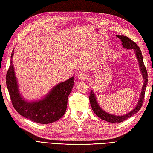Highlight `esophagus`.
I'll return each mask as SVG.
<instances>
[{
  "mask_svg": "<svg viewBox=\"0 0 153 153\" xmlns=\"http://www.w3.org/2000/svg\"><path fill=\"white\" fill-rule=\"evenodd\" d=\"M77 77L81 80H85L87 78V76L85 74L83 73H80L78 75H77Z\"/></svg>",
  "mask_w": 153,
  "mask_h": 153,
  "instance_id": "obj_1",
  "label": "esophagus"
}]
</instances>
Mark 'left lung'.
I'll return each mask as SVG.
<instances>
[{
  "label": "left lung",
  "mask_w": 153,
  "mask_h": 153,
  "mask_svg": "<svg viewBox=\"0 0 153 153\" xmlns=\"http://www.w3.org/2000/svg\"><path fill=\"white\" fill-rule=\"evenodd\" d=\"M116 36L118 37L122 41V44L123 45V48H126V49H133L134 50V53L135 54V56L137 58L139 63V67L140 69L141 74L142 75L143 79V84L141 92L139 96V99L138 100V102L137 105L135 106V108L131 110L130 112L124 115L118 116L114 115L112 114H110L108 112H106L105 110L101 108V107L99 105L98 101H97V97L95 93L93 92V90H91L90 95H89V100L91 103V106L92 107V109L93 110L94 113L95 114L99 117L100 119L108 122L111 123H120L122 122L124 120L129 118V117H131L135 114L137 113L142 106V104L143 103V99L145 97V93L146 90V87H147V82H148V76H147V71L146 70V68L145 66V64L143 62V56L141 51L137 44L135 42L131 40L130 39L128 38V37L125 36V35H116Z\"/></svg>",
  "instance_id": "obj_1"
}]
</instances>
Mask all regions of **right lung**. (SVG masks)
<instances>
[{"label":"right lung","mask_w":153,"mask_h":153,"mask_svg":"<svg viewBox=\"0 0 153 153\" xmlns=\"http://www.w3.org/2000/svg\"><path fill=\"white\" fill-rule=\"evenodd\" d=\"M11 54L10 66L6 77V86L13 106L19 114L34 122L47 124L61 118L66 112L68 98L74 87V76L54 86L47 95L37 100L28 101L19 92Z\"/></svg>","instance_id":"1"}]
</instances>
